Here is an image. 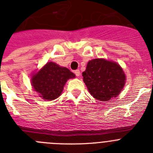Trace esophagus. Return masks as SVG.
Returning <instances> with one entry per match:
<instances>
[{"label":"esophagus","mask_w":153,"mask_h":153,"mask_svg":"<svg viewBox=\"0 0 153 153\" xmlns=\"http://www.w3.org/2000/svg\"><path fill=\"white\" fill-rule=\"evenodd\" d=\"M75 75H76V76H80V71L78 69H77V70H75Z\"/></svg>","instance_id":"esophagus-1"}]
</instances>
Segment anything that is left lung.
I'll list each match as a JSON object with an SVG mask.
<instances>
[{"instance_id":"8db88e82","label":"left lung","mask_w":153,"mask_h":153,"mask_svg":"<svg viewBox=\"0 0 153 153\" xmlns=\"http://www.w3.org/2000/svg\"><path fill=\"white\" fill-rule=\"evenodd\" d=\"M82 75L91 94L101 101L116 97L123 89L126 80L119 65L100 59L89 61Z\"/></svg>"}]
</instances>
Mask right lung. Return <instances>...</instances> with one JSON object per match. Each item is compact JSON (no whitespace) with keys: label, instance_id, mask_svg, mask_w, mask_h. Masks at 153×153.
I'll use <instances>...</instances> for the list:
<instances>
[{"label":"right lung","instance_id":"obj_1","mask_svg":"<svg viewBox=\"0 0 153 153\" xmlns=\"http://www.w3.org/2000/svg\"><path fill=\"white\" fill-rule=\"evenodd\" d=\"M75 77V74L68 68L59 66L54 62H48L33 76L32 85L40 97L53 100L60 96L67 80Z\"/></svg>","mask_w":153,"mask_h":153}]
</instances>
